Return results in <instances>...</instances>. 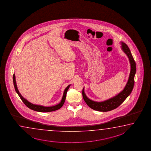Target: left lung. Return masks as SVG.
Listing matches in <instances>:
<instances>
[{"label":"left lung","mask_w":151,"mask_h":151,"mask_svg":"<svg viewBox=\"0 0 151 151\" xmlns=\"http://www.w3.org/2000/svg\"><path fill=\"white\" fill-rule=\"evenodd\" d=\"M120 44L122 45V50L128 56L130 62V72L128 81L124 89L120 93H119L114 97L101 102H97L89 99L84 93L83 88L82 90L83 98L87 105L93 110L106 112L115 109L124 101V100L130 95L133 90L134 86V77L136 71L135 62L134 61V59L133 58L128 46L122 42Z\"/></svg>","instance_id":"left-lung-1"}]
</instances>
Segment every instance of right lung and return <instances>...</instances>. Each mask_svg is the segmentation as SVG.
<instances>
[{
    "mask_svg": "<svg viewBox=\"0 0 151 151\" xmlns=\"http://www.w3.org/2000/svg\"><path fill=\"white\" fill-rule=\"evenodd\" d=\"M13 83H14V87H15L16 92H17V93L19 96V97L21 98V100L23 101V102L24 103V104L27 107L29 108V109H31L32 110L38 111V112H43V113L53 111H55V110H58L60 108H61L62 107V106L64 104V101L65 100L67 91H68V90L69 89V87H70V86H71V84H69V86L64 90L63 95V97H62V98L61 101V102L59 103V104L55 105V106H53L45 107V106H41V105H35V104H32L31 102H29L25 98L23 97V96L21 95V93L19 92L18 88H17V87L15 74H14V75H13Z\"/></svg>",
    "mask_w": 151,
    "mask_h": 151,
    "instance_id": "obj_1",
    "label": "right lung"
}]
</instances>
